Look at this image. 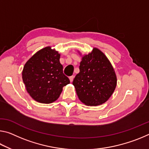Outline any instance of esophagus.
<instances>
[{
    "label": "esophagus",
    "mask_w": 149,
    "mask_h": 149,
    "mask_svg": "<svg viewBox=\"0 0 149 149\" xmlns=\"http://www.w3.org/2000/svg\"><path fill=\"white\" fill-rule=\"evenodd\" d=\"M74 75H72V76H70V77H69L70 82H72V81H73V80H74Z\"/></svg>",
    "instance_id": "obj_1"
}]
</instances>
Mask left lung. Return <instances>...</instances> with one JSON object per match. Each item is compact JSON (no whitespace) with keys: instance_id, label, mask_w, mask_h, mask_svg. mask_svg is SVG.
<instances>
[{"instance_id":"8db88e82","label":"left lung","mask_w":149,"mask_h":149,"mask_svg":"<svg viewBox=\"0 0 149 149\" xmlns=\"http://www.w3.org/2000/svg\"><path fill=\"white\" fill-rule=\"evenodd\" d=\"M78 53L81 55L79 51ZM72 84L81 102L93 107L109 99L116 87L117 77L107 56L95 47L89 54L82 56L79 72Z\"/></svg>"}]
</instances>
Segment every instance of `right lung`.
<instances>
[{
  "instance_id": "obj_1",
  "label": "right lung",
  "mask_w": 149,
  "mask_h": 149,
  "mask_svg": "<svg viewBox=\"0 0 149 149\" xmlns=\"http://www.w3.org/2000/svg\"><path fill=\"white\" fill-rule=\"evenodd\" d=\"M60 54L51 47L39 50L27 60L22 79L29 95L35 101L50 104L58 99L70 79L63 74Z\"/></svg>"
}]
</instances>
